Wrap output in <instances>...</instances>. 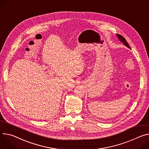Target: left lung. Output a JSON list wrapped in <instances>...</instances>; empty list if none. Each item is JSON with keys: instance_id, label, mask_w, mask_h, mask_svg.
I'll return each instance as SVG.
<instances>
[{"instance_id": "1", "label": "left lung", "mask_w": 149, "mask_h": 149, "mask_svg": "<svg viewBox=\"0 0 149 149\" xmlns=\"http://www.w3.org/2000/svg\"><path fill=\"white\" fill-rule=\"evenodd\" d=\"M116 36H117L118 39L119 40V41H120V42H123V44H124L125 46H127V47L131 49V48H130V46H129V45H128V42H127V40L125 39V38H124V37H123V36H122L120 35V34H116Z\"/></svg>"}]
</instances>
